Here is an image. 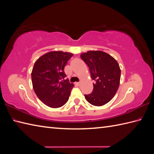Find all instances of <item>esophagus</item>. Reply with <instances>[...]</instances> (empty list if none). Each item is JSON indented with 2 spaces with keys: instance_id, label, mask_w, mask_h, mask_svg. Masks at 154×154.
Returning a JSON list of instances; mask_svg holds the SVG:
<instances>
[{
  "instance_id": "1",
  "label": "esophagus",
  "mask_w": 154,
  "mask_h": 154,
  "mask_svg": "<svg viewBox=\"0 0 154 154\" xmlns=\"http://www.w3.org/2000/svg\"><path fill=\"white\" fill-rule=\"evenodd\" d=\"M75 84H76L77 86H80V85H81V83H79V82H77V83H76Z\"/></svg>"
}]
</instances>
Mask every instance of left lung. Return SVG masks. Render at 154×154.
I'll return each instance as SVG.
<instances>
[{
	"label": "left lung",
	"instance_id": "left-lung-1",
	"mask_svg": "<svg viewBox=\"0 0 154 154\" xmlns=\"http://www.w3.org/2000/svg\"><path fill=\"white\" fill-rule=\"evenodd\" d=\"M81 58L88 66L93 84V91L85 97L91 104L101 106L115 96L119 88L121 69L117 61L108 54L102 51H88Z\"/></svg>",
	"mask_w": 154,
	"mask_h": 154
}]
</instances>
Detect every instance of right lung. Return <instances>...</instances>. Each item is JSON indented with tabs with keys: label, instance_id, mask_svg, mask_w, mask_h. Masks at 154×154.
Masks as SVG:
<instances>
[{
	"label": "right lung",
	"instance_id": "obj_1",
	"mask_svg": "<svg viewBox=\"0 0 154 154\" xmlns=\"http://www.w3.org/2000/svg\"><path fill=\"white\" fill-rule=\"evenodd\" d=\"M73 55L62 51L50 52L34 64L31 72L34 91L39 100L51 108H60L68 100L74 85L65 79L64 67Z\"/></svg>",
	"mask_w": 154,
	"mask_h": 154
}]
</instances>
